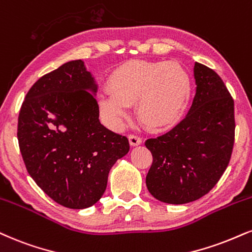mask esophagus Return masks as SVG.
Instances as JSON below:
<instances>
[{
	"instance_id": "obj_1",
	"label": "esophagus",
	"mask_w": 252,
	"mask_h": 252,
	"mask_svg": "<svg viewBox=\"0 0 252 252\" xmlns=\"http://www.w3.org/2000/svg\"><path fill=\"white\" fill-rule=\"evenodd\" d=\"M128 138H129L130 144H131L132 147H136V145H139V144L142 143V138L138 137V136L134 135V134H130L128 136Z\"/></svg>"
}]
</instances>
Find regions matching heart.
I'll return each mask as SVG.
<instances>
[{
  "label": "heart",
  "mask_w": 252,
  "mask_h": 252,
  "mask_svg": "<svg viewBox=\"0 0 252 252\" xmlns=\"http://www.w3.org/2000/svg\"><path fill=\"white\" fill-rule=\"evenodd\" d=\"M108 94L98 98L99 110L109 126L117 129L135 104L136 116L150 131L170 129L186 111L191 81L180 63L136 60L111 72Z\"/></svg>",
  "instance_id": "1"
}]
</instances>
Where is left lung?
Listing matches in <instances>:
<instances>
[{"instance_id": "obj_1", "label": "left lung", "mask_w": 252, "mask_h": 252, "mask_svg": "<svg viewBox=\"0 0 252 252\" xmlns=\"http://www.w3.org/2000/svg\"><path fill=\"white\" fill-rule=\"evenodd\" d=\"M193 76L196 94L186 118L166 134L145 142L153 155L147 188L169 204L207 195L228 168L235 143L233 99L222 78L197 62Z\"/></svg>"}]
</instances>
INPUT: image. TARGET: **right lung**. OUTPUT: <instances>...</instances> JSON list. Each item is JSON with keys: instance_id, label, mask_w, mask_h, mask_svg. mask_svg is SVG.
I'll use <instances>...</instances> for the list:
<instances>
[{"instance_id": "add662e5", "label": "right lung", "mask_w": 252, "mask_h": 252, "mask_svg": "<svg viewBox=\"0 0 252 252\" xmlns=\"http://www.w3.org/2000/svg\"><path fill=\"white\" fill-rule=\"evenodd\" d=\"M96 90L84 63L70 61L35 82L20 110L17 139L27 171L65 208L95 204L111 166L130 148L126 136L99 122Z\"/></svg>"}]
</instances>
